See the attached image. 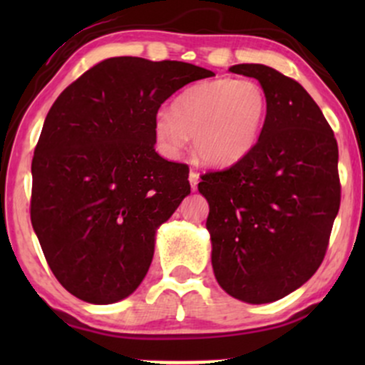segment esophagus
I'll return each mask as SVG.
<instances>
[{"mask_svg": "<svg viewBox=\"0 0 365 365\" xmlns=\"http://www.w3.org/2000/svg\"><path fill=\"white\" fill-rule=\"evenodd\" d=\"M188 182H190L192 190H197V183H199V173H195V171H190V173H188Z\"/></svg>", "mask_w": 365, "mask_h": 365, "instance_id": "obj_1", "label": "esophagus"}]
</instances>
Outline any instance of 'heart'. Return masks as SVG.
<instances>
[{
  "label": "heart",
  "mask_w": 365,
  "mask_h": 365,
  "mask_svg": "<svg viewBox=\"0 0 365 365\" xmlns=\"http://www.w3.org/2000/svg\"><path fill=\"white\" fill-rule=\"evenodd\" d=\"M267 116L266 92L257 82L216 78L188 87L173 110L154 115V139L165 156L177 158L188 135L197 158L209 166L242 161L261 137Z\"/></svg>",
  "instance_id": "b5f03b06"
}]
</instances>
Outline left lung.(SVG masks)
Wrapping results in <instances>:
<instances>
[{"label":"left lung","mask_w":365,"mask_h":365,"mask_svg":"<svg viewBox=\"0 0 365 365\" xmlns=\"http://www.w3.org/2000/svg\"><path fill=\"white\" fill-rule=\"evenodd\" d=\"M257 78L267 116L242 161L202 175L206 228L220 287L247 304H269L295 292L324 259L340 209L338 144L309 92L257 63L230 68Z\"/></svg>","instance_id":"left-lung-1"}]
</instances>
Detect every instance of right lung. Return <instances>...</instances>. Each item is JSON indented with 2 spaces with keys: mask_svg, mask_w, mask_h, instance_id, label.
<instances>
[{
  "mask_svg": "<svg viewBox=\"0 0 365 365\" xmlns=\"http://www.w3.org/2000/svg\"><path fill=\"white\" fill-rule=\"evenodd\" d=\"M212 75L183 61L108 58L54 101L32 159L31 221L77 299L120 302L148 274L158 228L190 194L188 166L154 149V115Z\"/></svg>",
  "mask_w": 365,
  "mask_h": 365,
  "instance_id": "add662e5",
  "label": "right lung"
}]
</instances>
